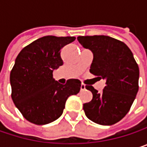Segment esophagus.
<instances>
[{
  "label": "esophagus",
  "instance_id": "34e87169",
  "mask_svg": "<svg viewBox=\"0 0 147 147\" xmlns=\"http://www.w3.org/2000/svg\"><path fill=\"white\" fill-rule=\"evenodd\" d=\"M86 88V85L84 83H82L81 84V90H84Z\"/></svg>",
  "mask_w": 147,
  "mask_h": 147
}]
</instances>
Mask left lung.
<instances>
[{
    "label": "left lung",
    "instance_id": "1",
    "mask_svg": "<svg viewBox=\"0 0 147 147\" xmlns=\"http://www.w3.org/2000/svg\"><path fill=\"white\" fill-rule=\"evenodd\" d=\"M78 42L94 54L90 72L105 79L102 93L93 86L90 102L83 104L88 119L100 125H112L130 110L139 90V66L131 50L124 42L107 36H78Z\"/></svg>",
    "mask_w": 147,
    "mask_h": 147
}]
</instances>
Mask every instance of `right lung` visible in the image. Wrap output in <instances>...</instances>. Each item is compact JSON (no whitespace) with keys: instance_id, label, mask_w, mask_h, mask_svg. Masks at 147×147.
<instances>
[{"instance_id":"1","label":"right lung","mask_w":147,"mask_h":147,"mask_svg":"<svg viewBox=\"0 0 147 147\" xmlns=\"http://www.w3.org/2000/svg\"><path fill=\"white\" fill-rule=\"evenodd\" d=\"M74 36H47L24 47L16 58L10 74L12 99L23 117L36 125L58 119L69 96L81 88L78 79L60 84L53 70L63 65L61 48L75 41Z\"/></svg>"}]
</instances>
